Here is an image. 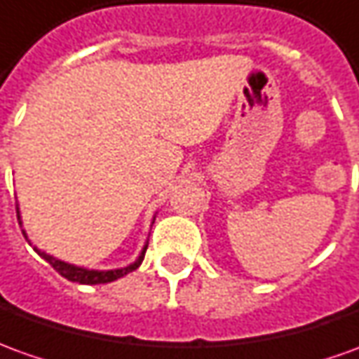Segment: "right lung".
Returning <instances> with one entry per match:
<instances>
[{
    "mask_svg": "<svg viewBox=\"0 0 359 359\" xmlns=\"http://www.w3.org/2000/svg\"><path fill=\"white\" fill-rule=\"evenodd\" d=\"M17 219H19V224H23L21 222V215H19V207H17ZM23 236L27 238V232L23 231ZM148 244H144V248L140 252V256H138L130 266L127 268H118V269H88V268H80V266H74V264H68V262H62V259L54 258L50 254H46V252L39 250L36 246H34V250L36 254L44 258L48 264H50L52 268L56 269L58 273H60L62 278H66L68 281H76V283H81V285H97V283H109V281H115V279L123 278V276H127L130 271H135V269L142 264V259H144V254H147Z\"/></svg>",
    "mask_w": 359,
    "mask_h": 359,
    "instance_id": "obj_1",
    "label": "right lung"
}]
</instances>
